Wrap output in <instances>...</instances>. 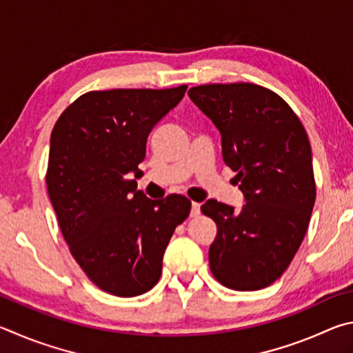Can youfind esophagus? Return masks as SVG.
<instances>
[{
    "label": "esophagus",
    "mask_w": 353,
    "mask_h": 353,
    "mask_svg": "<svg viewBox=\"0 0 353 353\" xmlns=\"http://www.w3.org/2000/svg\"><path fill=\"white\" fill-rule=\"evenodd\" d=\"M200 203H192V209H190V217H199L200 215Z\"/></svg>",
    "instance_id": "1"
}]
</instances>
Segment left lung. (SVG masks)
I'll list each match as a JSON object with an SVG mask.
<instances>
[{
  "instance_id": "8db88e82",
  "label": "left lung",
  "mask_w": 353,
  "mask_h": 353,
  "mask_svg": "<svg viewBox=\"0 0 353 353\" xmlns=\"http://www.w3.org/2000/svg\"><path fill=\"white\" fill-rule=\"evenodd\" d=\"M188 94L220 130L225 163L248 200L242 211L217 200L201 206L217 225L209 268L237 292L268 287L298 252L316 199L305 128L279 94L261 85L209 83Z\"/></svg>"
}]
</instances>
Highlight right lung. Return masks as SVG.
Masks as SVG:
<instances>
[{
  "label": "right lung",
  "instance_id": "obj_1",
  "mask_svg": "<svg viewBox=\"0 0 353 353\" xmlns=\"http://www.w3.org/2000/svg\"><path fill=\"white\" fill-rule=\"evenodd\" d=\"M186 90L85 92L52 128L46 186L60 231L86 277L119 298L157 285L172 234L190 214L184 195L150 200L130 180L141 176L148 133Z\"/></svg>",
  "mask_w": 353,
  "mask_h": 353
}]
</instances>
